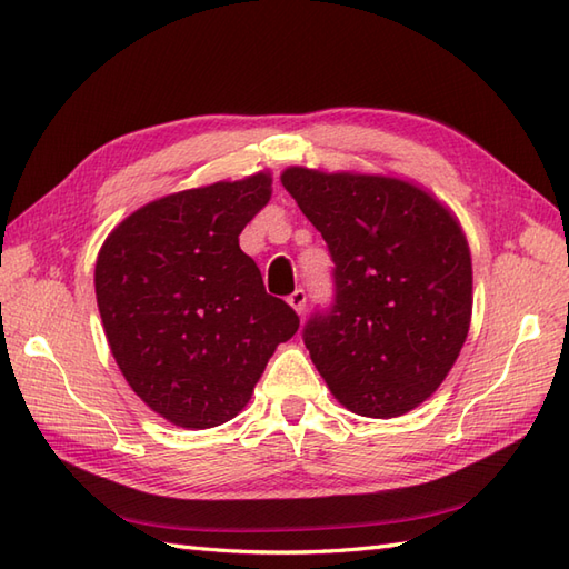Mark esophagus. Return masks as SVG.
Wrapping results in <instances>:
<instances>
[{
	"label": "esophagus",
	"instance_id": "obj_1",
	"mask_svg": "<svg viewBox=\"0 0 569 569\" xmlns=\"http://www.w3.org/2000/svg\"><path fill=\"white\" fill-rule=\"evenodd\" d=\"M287 301H289V307H292L297 313H305V309H307V292L305 289H295L292 295L287 297Z\"/></svg>",
	"mask_w": 569,
	"mask_h": 569
}]
</instances>
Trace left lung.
Segmentation results:
<instances>
[{
	"label": "left lung",
	"mask_w": 569,
	"mask_h": 569,
	"mask_svg": "<svg viewBox=\"0 0 569 569\" xmlns=\"http://www.w3.org/2000/svg\"><path fill=\"white\" fill-rule=\"evenodd\" d=\"M282 184L333 260V299L305 323L311 362L340 403L370 419L419 407L446 380L472 313L458 221L409 182L289 168Z\"/></svg>",
	"instance_id": "8db88e82"
}]
</instances>
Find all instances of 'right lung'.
I'll return each mask as SVG.
<instances>
[{"mask_svg":"<svg viewBox=\"0 0 569 569\" xmlns=\"http://www.w3.org/2000/svg\"><path fill=\"white\" fill-rule=\"evenodd\" d=\"M270 182L258 172L162 197L99 250L94 289L109 348L136 395L174 426L231 421L299 328L238 246Z\"/></svg>","mask_w":569,"mask_h":569,"instance_id":"add662e5","label":"right lung"}]
</instances>
